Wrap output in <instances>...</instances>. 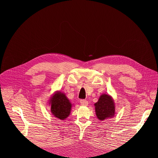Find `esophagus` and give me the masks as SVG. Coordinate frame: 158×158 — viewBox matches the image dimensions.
Wrapping results in <instances>:
<instances>
[{
  "instance_id": "esophagus-1",
  "label": "esophagus",
  "mask_w": 158,
  "mask_h": 158,
  "mask_svg": "<svg viewBox=\"0 0 158 158\" xmlns=\"http://www.w3.org/2000/svg\"><path fill=\"white\" fill-rule=\"evenodd\" d=\"M80 102L81 105H82V106H87L88 104V102L85 99H81Z\"/></svg>"
}]
</instances>
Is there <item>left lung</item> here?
Here are the masks:
<instances>
[{
    "label": "left lung",
    "instance_id": "8db88e82",
    "mask_svg": "<svg viewBox=\"0 0 158 158\" xmlns=\"http://www.w3.org/2000/svg\"><path fill=\"white\" fill-rule=\"evenodd\" d=\"M95 113L99 120L103 121L108 117L114 116V105L111 96L107 94H103L100 96L98 102L95 103Z\"/></svg>",
    "mask_w": 158,
    "mask_h": 158
}]
</instances>
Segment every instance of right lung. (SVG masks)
I'll use <instances>...</instances> for the list:
<instances>
[{"label":"right lung","instance_id":"add662e5","mask_svg":"<svg viewBox=\"0 0 158 158\" xmlns=\"http://www.w3.org/2000/svg\"><path fill=\"white\" fill-rule=\"evenodd\" d=\"M50 103L51 111L55 117L64 120L70 114L72 105L63 93H56L52 97Z\"/></svg>","mask_w":158,"mask_h":158}]
</instances>
